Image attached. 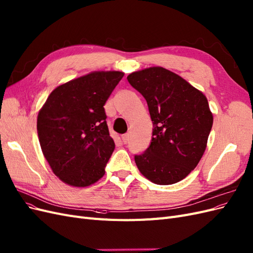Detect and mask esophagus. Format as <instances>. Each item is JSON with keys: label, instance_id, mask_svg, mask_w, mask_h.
<instances>
[{"label": "esophagus", "instance_id": "1", "mask_svg": "<svg viewBox=\"0 0 253 253\" xmlns=\"http://www.w3.org/2000/svg\"><path fill=\"white\" fill-rule=\"evenodd\" d=\"M121 139H122V142H124L125 144L127 143V141H128V139H129L128 134H124V135H122V136H121Z\"/></svg>", "mask_w": 253, "mask_h": 253}]
</instances>
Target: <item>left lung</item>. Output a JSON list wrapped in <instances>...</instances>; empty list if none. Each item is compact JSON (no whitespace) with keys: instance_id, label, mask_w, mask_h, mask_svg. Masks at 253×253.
<instances>
[{"instance_id":"left-lung-1","label":"left lung","mask_w":253,"mask_h":253,"mask_svg":"<svg viewBox=\"0 0 253 253\" xmlns=\"http://www.w3.org/2000/svg\"><path fill=\"white\" fill-rule=\"evenodd\" d=\"M127 81L147 100L153 121L150 147L135 163L156 185H172L195 169L213 125L208 100L201 90L164 67L129 74Z\"/></svg>"}]
</instances>
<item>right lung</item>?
<instances>
[{
	"label": "right lung",
	"mask_w": 253,
	"mask_h": 253,
	"mask_svg": "<svg viewBox=\"0 0 253 253\" xmlns=\"http://www.w3.org/2000/svg\"><path fill=\"white\" fill-rule=\"evenodd\" d=\"M122 72H93L53 89L38 115V137L52 172L73 187H87L105 173L115 143L103 105Z\"/></svg>",
	"instance_id": "obj_1"
}]
</instances>
